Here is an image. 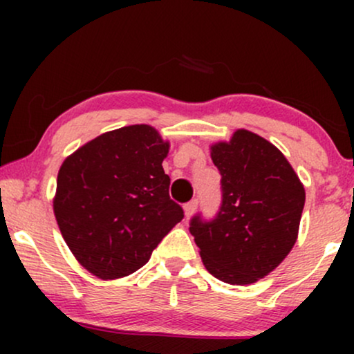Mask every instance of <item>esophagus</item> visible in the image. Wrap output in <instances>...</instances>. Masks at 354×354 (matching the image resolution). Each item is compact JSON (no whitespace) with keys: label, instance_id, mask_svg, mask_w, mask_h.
Here are the masks:
<instances>
[{"label":"esophagus","instance_id":"esophagus-1","mask_svg":"<svg viewBox=\"0 0 354 354\" xmlns=\"http://www.w3.org/2000/svg\"><path fill=\"white\" fill-rule=\"evenodd\" d=\"M196 208H198V200H191L189 203H186V205L183 206V209H185V216L189 218L191 214L196 211Z\"/></svg>","mask_w":354,"mask_h":354}]
</instances>
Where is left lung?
Segmentation results:
<instances>
[{"label":"left lung","mask_w":354,"mask_h":354,"mask_svg":"<svg viewBox=\"0 0 354 354\" xmlns=\"http://www.w3.org/2000/svg\"><path fill=\"white\" fill-rule=\"evenodd\" d=\"M211 160L221 174V206L213 219L191 218L189 233L214 278L254 283L295 246L304 188L283 153L248 129L211 146Z\"/></svg>","instance_id":"8db88e82"}]
</instances>
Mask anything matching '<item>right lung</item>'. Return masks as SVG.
<instances>
[{"mask_svg": "<svg viewBox=\"0 0 354 354\" xmlns=\"http://www.w3.org/2000/svg\"><path fill=\"white\" fill-rule=\"evenodd\" d=\"M168 149L151 126L133 124L95 138L61 165L55 216L89 273L101 279L135 273L185 218L161 166Z\"/></svg>", "mask_w": 354, "mask_h": 354, "instance_id": "right-lung-1", "label": "right lung"}]
</instances>
